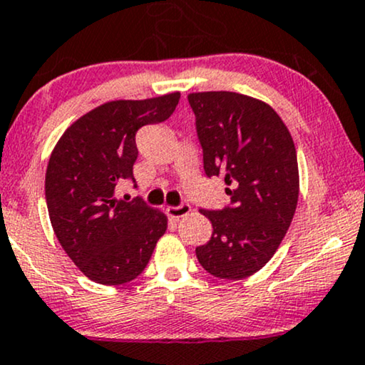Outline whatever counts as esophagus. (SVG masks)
<instances>
[{"mask_svg": "<svg viewBox=\"0 0 365 365\" xmlns=\"http://www.w3.org/2000/svg\"><path fill=\"white\" fill-rule=\"evenodd\" d=\"M191 211V206L187 205V203H182V205H179V206H169L168 208V215L170 218H182V217H186L187 213H190Z\"/></svg>", "mask_w": 365, "mask_h": 365, "instance_id": "esophagus-1", "label": "esophagus"}]
</instances>
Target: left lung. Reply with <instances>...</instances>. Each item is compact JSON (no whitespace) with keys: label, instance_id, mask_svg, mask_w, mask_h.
Returning a JSON list of instances; mask_svg holds the SVG:
<instances>
[{"label":"left lung","instance_id":"1","mask_svg":"<svg viewBox=\"0 0 365 365\" xmlns=\"http://www.w3.org/2000/svg\"><path fill=\"white\" fill-rule=\"evenodd\" d=\"M208 178H223L230 205L201 210L213 225L196 257L211 276L238 281L271 260L294 217L299 195L296 148L271 106L230 91L191 93Z\"/></svg>","mask_w":365,"mask_h":365}]
</instances>
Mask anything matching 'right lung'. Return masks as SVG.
I'll use <instances>...</instances> for the list:
<instances>
[{
    "label": "right lung",
    "instance_id": "right-lung-1",
    "mask_svg": "<svg viewBox=\"0 0 365 365\" xmlns=\"http://www.w3.org/2000/svg\"><path fill=\"white\" fill-rule=\"evenodd\" d=\"M179 98L170 93L94 108L66 130L48 159L45 200L52 228L94 282L118 286L140 276L168 228L164 213L140 197L116 200L115 187L123 179L135 182L138 130L168 120Z\"/></svg>",
    "mask_w": 365,
    "mask_h": 365
}]
</instances>
